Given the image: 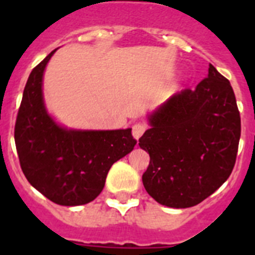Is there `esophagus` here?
Returning <instances> with one entry per match:
<instances>
[{
  "label": "esophagus",
  "mask_w": 255,
  "mask_h": 255,
  "mask_svg": "<svg viewBox=\"0 0 255 255\" xmlns=\"http://www.w3.org/2000/svg\"><path fill=\"white\" fill-rule=\"evenodd\" d=\"M145 130H147V125H145V124L135 123L134 125H132V135H134V138L135 139L140 138Z\"/></svg>",
  "instance_id": "obj_1"
}]
</instances>
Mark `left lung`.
Returning a JSON list of instances; mask_svg holds the SVG:
<instances>
[{"label": "left lung", "instance_id": "1", "mask_svg": "<svg viewBox=\"0 0 255 255\" xmlns=\"http://www.w3.org/2000/svg\"><path fill=\"white\" fill-rule=\"evenodd\" d=\"M149 123L139 139L150 157L141 180L158 203L197 206L229 179L242 121L233 87L213 65L194 91L186 88L171 97Z\"/></svg>", "mask_w": 255, "mask_h": 255}]
</instances>
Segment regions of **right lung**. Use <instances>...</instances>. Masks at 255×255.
<instances>
[{"mask_svg": "<svg viewBox=\"0 0 255 255\" xmlns=\"http://www.w3.org/2000/svg\"><path fill=\"white\" fill-rule=\"evenodd\" d=\"M56 49L31 70L15 123V144L26 180L60 206L96 199L112 164L131 152V129L75 131L60 128L43 105L42 78Z\"/></svg>", "mask_w": 255, "mask_h": 255, "instance_id": "obj_1", "label": "right lung"}]
</instances>
